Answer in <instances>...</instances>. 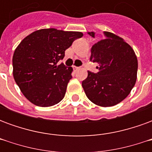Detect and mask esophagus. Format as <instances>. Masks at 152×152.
<instances>
[{"instance_id": "esophagus-1", "label": "esophagus", "mask_w": 152, "mask_h": 152, "mask_svg": "<svg viewBox=\"0 0 152 152\" xmlns=\"http://www.w3.org/2000/svg\"><path fill=\"white\" fill-rule=\"evenodd\" d=\"M74 67V69H75V71H78V70L80 69V66H73Z\"/></svg>"}]
</instances>
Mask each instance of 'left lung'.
<instances>
[{"label":"left lung","mask_w":152,"mask_h":152,"mask_svg":"<svg viewBox=\"0 0 152 152\" xmlns=\"http://www.w3.org/2000/svg\"><path fill=\"white\" fill-rule=\"evenodd\" d=\"M94 37V32H88ZM106 38L91 48L90 61L97 63V73L88 72L82 81L87 98L96 105L112 107L123 101L137 80V59L132 47L122 38L104 31Z\"/></svg>","instance_id":"obj_1"}]
</instances>
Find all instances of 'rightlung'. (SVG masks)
Masks as SVG:
<instances>
[{
  "instance_id": "add662e5",
  "label": "right lung",
  "mask_w": 152,
  "mask_h": 152,
  "mask_svg": "<svg viewBox=\"0 0 152 152\" xmlns=\"http://www.w3.org/2000/svg\"><path fill=\"white\" fill-rule=\"evenodd\" d=\"M80 31L55 28L40 29L22 40L13 56V75L27 99L38 107H51L64 98L72 79V67L58 62L73 41L82 37Z\"/></svg>"
}]
</instances>
